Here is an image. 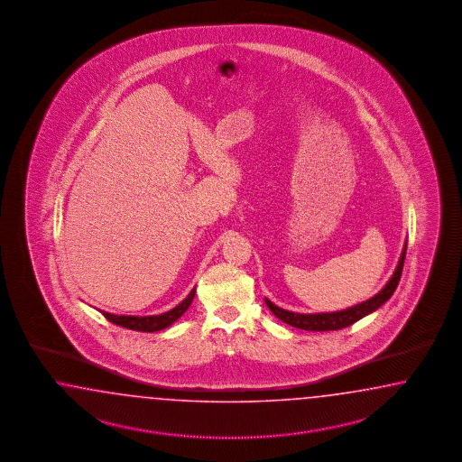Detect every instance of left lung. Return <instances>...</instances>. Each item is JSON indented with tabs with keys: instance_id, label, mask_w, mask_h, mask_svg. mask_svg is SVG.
<instances>
[{
	"instance_id": "8db88e82",
	"label": "left lung",
	"mask_w": 462,
	"mask_h": 462,
	"mask_svg": "<svg viewBox=\"0 0 462 462\" xmlns=\"http://www.w3.org/2000/svg\"><path fill=\"white\" fill-rule=\"evenodd\" d=\"M405 254L406 242L402 255L398 259V266L394 269L392 278L384 284V288L379 293L371 296L369 300L361 301L354 307L346 308V310H340V311H327V313H296V311H290V310H284V308L274 305L269 298H264V301H266L267 308L274 313L276 319H280L281 322L288 323V325L296 327V328L311 330V332H327V330L346 328L352 323L367 317L369 313L376 311L379 307H383L392 298L398 282H400V278H402Z\"/></svg>"
}]
</instances>
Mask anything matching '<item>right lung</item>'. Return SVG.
<instances>
[{
	"label": "right lung",
	"mask_w": 462,
	"mask_h": 462,
	"mask_svg": "<svg viewBox=\"0 0 462 462\" xmlns=\"http://www.w3.org/2000/svg\"><path fill=\"white\" fill-rule=\"evenodd\" d=\"M196 288H193L189 294L182 300L180 305L171 308L169 311L159 313V315H147V317H139V315H115V313H108V311H101L105 315L106 320L125 327L130 330H137V332H159L171 327L176 320H180L184 311L189 308L193 303L195 298Z\"/></svg>",
	"instance_id": "right-lung-1"
}]
</instances>
